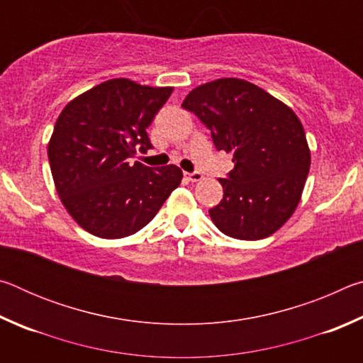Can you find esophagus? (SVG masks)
<instances>
[{
	"mask_svg": "<svg viewBox=\"0 0 363 363\" xmlns=\"http://www.w3.org/2000/svg\"><path fill=\"white\" fill-rule=\"evenodd\" d=\"M186 177L190 182H200L203 179V174L201 173H186Z\"/></svg>",
	"mask_w": 363,
	"mask_h": 363,
	"instance_id": "1",
	"label": "esophagus"
}]
</instances>
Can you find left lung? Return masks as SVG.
<instances>
[{
	"label": "left lung",
	"mask_w": 363,
	"mask_h": 363,
	"mask_svg": "<svg viewBox=\"0 0 363 363\" xmlns=\"http://www.w3.org/2000/svg\"><path fill=\"white\" fill-rule=\"evenodd\" d=\"M182 107L211 130L218 150L232 153L224 196L210 216L238 240H261L284 225L303 195L311 167L303 123L259 86L219 78L190 91Z\"/></svg>",
	"instance_id": "left-lung-1"
}]
</instances>
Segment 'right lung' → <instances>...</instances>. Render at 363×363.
Here are the masks:
<instances>
[{"mask_svg": "<svg viewBox=\"0 0 363 363\" xmlns=\"http://www.w3.org/2000/svg\"><path fill=\"white\" fill-rule=\"evenodd\" d=\"M113 78L72 99L48 144L54 186L75 223L101 238L133 235L182 181L176 164L133 162L152 147L147 128L173 93Z\"/></svg>", "mask_w": 363, "mask_h": 363, "instance_id": "1", "label": "right lung"}]
</instances>
